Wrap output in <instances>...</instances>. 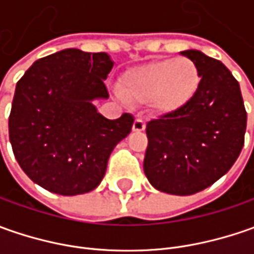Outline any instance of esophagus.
Wrapping results in <instances>:
<instances>
[{"mask_svg": "<svg viewBox=\"0 0 254 254\" xmlns=\"http://www.w3.org/2000/svg\"><path fill=\"white\" fill-rule=\"evenodd\" d=\"M145 130V122H144V119H135V122L132 124V131L135 132H140V131H144Z\"/></svg>", "mask_w": 254, "mask_h": 254, "instance_id": "obj_1", "label": "esophagus"}]
</instances>
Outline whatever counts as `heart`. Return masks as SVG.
<instances>
[{
    "mask_svg": "<svg viewBox=\"0 0 254 254\" xmlns=\"http://www.w3.org/2000/svg\"><path fill=\"white\" fill-rule=\"evenodd\" d=\"M199 70L187 56L155 61L123 74L119 93L126 102H150L152 112L170 114L192 100L199 89Z\"/></svg>",
    "mask_w": 254,
    "mask_h": 254,
    "instance_id": "heart-1",
    "label": "heart"
}]
</instances>
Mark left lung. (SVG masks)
Returning <instances> with one entry per match:
<instances>
[{"label":"left lung","instance_id":"obj_1","mask_svg":"<svg viewBox=\"0 0 254 254\" xmlns=\"http://www.w3.org/2000/svg\"><path fill=\"white\" fill-rule=\"evenodd\" d=\"M181 55L196 64L199 89L178 112L147 123L144 172L155 190L192 195L215 184L238 160L248 114L239 82L220 61L195 49Z\"/></svg>","mask_w":254,"mask_h":254}]
</instances>
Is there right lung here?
<instances>
[{
  "instance_id": "add662e5",
  "label": "right lung",
  "mask_w": 254,
  "mask_h": 254,
  "mask_svg": "<svg viewBox=\"0 0 254 254\" xmlns=\"http://www.w3.org/2000/svg\"><path fill=\"white\" fill-rule=\"evenodd\" d=\"M104 52L64 49L38 59L18 80L9 114V141L25 174L54 193L72 196L99 187L114 147L134 117L109 120L93 100L107 99L113 69Z\"/></svg>"
}]
</instances>
